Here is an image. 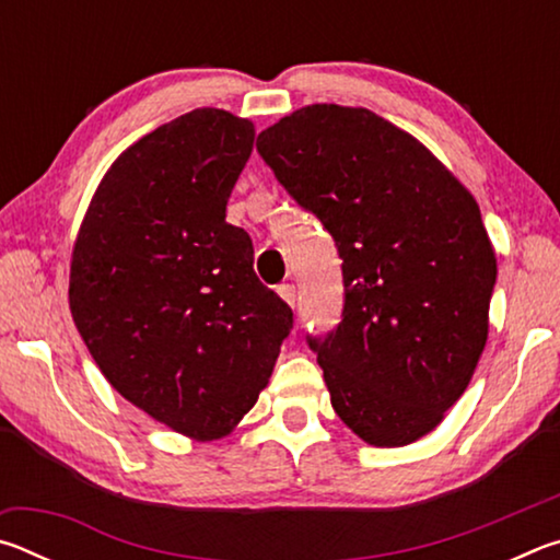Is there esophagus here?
I'll use <instances>...</instances> for the list:
<instances>
[{"label":"esophagus","mask_w":560,"mask_h":560,"mask_svg":"<svg viewBox=\"0 0 560 560\" xmlns=\"http://www.w3.org/2000/svg\"><path fill=\"white\" fill-rule=\"evenodd\" d=\"M277 293L289 303V306L296 303V287H293V283H281V287H277Z\"/></svg>","instance_id":"34e87169"}]
</instances>
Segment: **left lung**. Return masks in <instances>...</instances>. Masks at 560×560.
<instances>
[{"mask_svg":"<svg viewBox=\"0 0 560 560\" xmlns=\"http://www.w3.org/2000/svg\"><path fill=\"white\" fill-rule=\"evenodd\" d=\"M257 150L343 259V320L308 338L336 415L373 447L424 438L467 390L489 336L497 254L477 200L368 108H299Z\"/></svg>","mask_w":560,"mask_h":560,"instance_id":"left-lung-1","label":"left lung"}]
</instances>
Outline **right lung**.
<instances>
[{
  "instance_id": "obj_1",
  "label": "right lung",
  "mask_w": 560,
  "mask_h": 560,
  "mask_svg": "<svg viewBox=\"0 0 560 560\" xmlns=\"http://www.w3.org/2000/svg\"><path fill=\"white\" fill-rule=\"evenodd\" d=\"M254 122L197 108L122 150L91 197L69 277L73 324L138 410L195 442L259 400L293 314L226 222Z\"/></svg>"
}]
</instances>
